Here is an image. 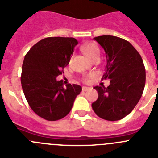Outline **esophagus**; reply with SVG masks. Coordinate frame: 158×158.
<instances>
[{
	"mask_svg": "<svg viewBox=\"0 0 158 158\" xmlns=\"http://www.w3.org/2000/svg\"><path fill=\"white\" fill-rule=\"evenodd\" d=\"M90 89L89 87H87V86H82V91H87Z\"/></svg>",
	"mask_w": 158,
	"mask_h": 158,
	"instance_id": "34e87169",
	"label": "esophagus"
}]
</instances>
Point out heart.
Segmentation results:
<instances>
[{
  "instance_id": "heart-1",
  "label": "heart",
  "mask_w": 158,
  "mask_h": 158,
  "mask_svg": "<svg viewBox=\"0 0 158 158\" xmlns=\"http://www.w3.org/2000/svg\"><path fill=\"white\" fill-rule=\"evenodd\" d=\"M83 53L89 57V59H92L95 57H99L100 56V50L97 45L92 43H88V44H84L81 48ZM87 80V79H85Z\"/></svg>"
}]
</instances>
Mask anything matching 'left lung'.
<instances>
[{
    "instance_id": "8db88e82",
    "label": "left lung",
    "mask_w": 158,
    "mask_h": 158,
    "mask_svg": "<svg viewBox=\"0 0 158 158\" xmlns=\"http://www.w3.org/2000/svg\"><path fill=\"white\" fill-rule=\"evenodd\" d=\"M104 50L107 57L102 79H110V85L97 86L98 98L92 104L97 116L118 121L127 116L141 98L146 82L143 59L133 46L114 36L94 38Z\"/></svg>"
}]
</instances>
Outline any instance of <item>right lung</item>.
Listing matches in <instances>:
<instances>
[{
	"instance_id": "add662e5",
	"label": "right lung",
	"mask_w": 158,
	"mask_h": 158,
	"mask_svg": "<svg viewBox=\"0 0 158 158\" xmlns=\"http://www.w3.org/2000/svg\"><path fill=\"white\" fill-rule=\"evenodd\" d=\"M78 41L72 37H48L33 45L26 54L21 83L28 104L37 115L48 121L65 117L82 87L63 86L56 78L68 65Z\"/></svg>"
}]
</instances>
